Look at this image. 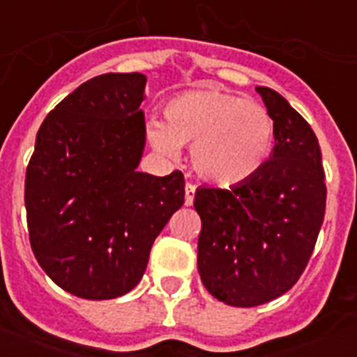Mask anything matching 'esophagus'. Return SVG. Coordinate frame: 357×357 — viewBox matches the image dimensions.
<instances>
[{
  "instance_id": "1",
  "label": "esophagus",
  "mask_w": 357,
  "mask_h": 357,
  "mask_svg": "<svg viewBox=\"0 0 357 357\" xmlns=\"http://www.w3.org/2000/svg\"><path fill=\"white\" fill-rule=\"evenodd\" d=\"M195 191H197V188H195L193 184H185V200H184L185 206H193Z\"/></svg>"
}]
</instances>
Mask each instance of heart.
Wrapping results in <instances>:
<instances>
[{
  "mask_svg": "<svg viewBox=\"0 0 357 357\" xmlns=\"http://www.w3.org/2000/svg\"><path fill=\"white\" fill-rule=\"evenodd\" d=\"M166 123L151 119L148 141L166 159L191 146L204 181L230 188L254 178L272 157L275 121L263 103L216 87L185 91L164 105Z\"/></svg>",
  "mask_w": 357,
  "mask_h": 357,
  "instance_id": "heart-1",
  "label": "heart"
}]
</instances>
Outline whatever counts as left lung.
I'll return each instance as SVG.
<instances>
[{"label":"left lung","instance_id":"1","mask_svg":"<svg viewBox=\"0 0 357 357\" xmlns=\"http://www.w3.org/2000/svg\"><path fill=\"white\" fill-rule=\"evenodd\" d=\"M275 121L272 157L230 189L198 188V272L207 291L236 307L284 295L304 272L326 213L318 139L286 98L255 87Z\"/></svg>","mask_w":357,"mask_h":357}]
</instances>
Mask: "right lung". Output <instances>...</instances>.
<instances>
[{
    "instance_id": "1",
    "label": "right lung",
    "mask_w": 357,
    "mask_h": 357,
    "mask_svg": "<svg viewBox=\"0 0 357 357\" xmlns=\"http://www.w3.org/2000/svg\"><path fill=\"white\" fill-rule=\"evenodd\" d=\"M146 77L107 73L46 116L26 168L31 250L56 286L89 301L137 286L151 245L184 204V175L137 172Z\"/></svg>"
}]
</instances>
